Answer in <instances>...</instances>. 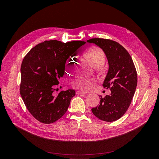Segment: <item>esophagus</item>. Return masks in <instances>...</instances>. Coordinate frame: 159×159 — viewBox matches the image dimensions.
Segmentation results:
<instances>
[{
  "label": "esophagus",
  "instance_id": "obj_1",
  "mask_svg": "<svg viewBox=\"0 0 159 159\" xmlns=\"http://www.w3.org/2000/svg\"><path fill=\"white\" fill-rule=\"evenodd\" d=\"M76 94H77V95H83V96H85V95L86 94V93H84V92L79 91V90H78V91L76 92Z\"/></svg>",
  "mask_w": 159,
  "mask_h": 159
}]
</instances>
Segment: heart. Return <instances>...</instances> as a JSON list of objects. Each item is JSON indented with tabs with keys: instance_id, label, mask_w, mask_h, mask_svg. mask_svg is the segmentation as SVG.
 I'll use <instances>...</instances> for the list:
<instances>
[{
	"instance_id": "b5f03b06",
	"label": "heart",
	"mask_w": 159,
	"mask_h": 159,
	"mask_svg": "<svg viewBox=\"0 0 159 159\" xmlns=\"http://www.w3.org/2000/svg\"><path fill=\"white\" fill-rule=\"evenodd\" d=\"M84 55L94 65H100L104 60L103 52L101 49L96 47H93L87 49L84 52ZM74 60V58L72 57L69 58V59L66 61L65 66L67 70H70L74 66L75 63ZM93 83V80L92 79L85 77H79L74 80L72 84L75 87L82 89H87L90 87Z\"/></svg>"
}]
</instances>
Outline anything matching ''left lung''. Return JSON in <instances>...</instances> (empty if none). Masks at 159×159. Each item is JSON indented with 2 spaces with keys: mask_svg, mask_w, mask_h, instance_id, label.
<instances>
[{
  "mask_svg": "<svg viewBox=\"0 0 159 159\" xmlns=\"http://www.w3.org/2000/svg\"><path fill=\"white\" fill-rule=\"evenodd\" d=\"M87 42L94 43L105 53L109 70L102 84L109 89V96H100L99 104L92 108L94 116L101 120L112 122L121 118L128 109L137 85V73L127 50L118 42L109 39L92 38Z\"/></svg>",
  "mask_w": 159,
  "mask_h": 159,
  "instance_id": "left-lung-1",
  "label": "left lung"
}]
</instances>
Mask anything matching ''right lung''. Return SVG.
<instances>
[{
	"label": "right lung",
	"mask_w": 159,
	"mask_h": 159,
	"mask_svg": "<svg viewBox=\"0 0 159 159\" xmlns=\"http://www.w3.org/2000/svg\"><path fill=\"white\" fill-rule=\"evenodd\" d=\"M85 43L47 40L36 45L24 57L20 66V94L28 111L39 122L54 123L66 112L75 91H55L65 73L66 60Z\"/></svg>",
	"instance_id": "obj_1"
}]
</instances>
